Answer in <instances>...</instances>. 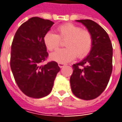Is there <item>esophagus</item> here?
Returning a JSON list of instances; mask_svg holds the SVG:
<instances>
[{
	"instance_id": "obj_1",
	"label": "esophagus",
	"mask_w": 122,
	"mask_h": 122,
	"mask_svg": "<svg viewBox=\"0 0 122 122\" xmlns=\"http://www.w3.org/2000/svg\"><path fill=\"white\" fill-rule=\"evenodd\" d=\"M58 65H59V67L61 68L63 67H64L65 65V63H58Z\"/></svg>"
}]
</instances>
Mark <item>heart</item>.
I'll return each mask as SVG.
<instances>
[{"label": "heart", "mask_w": 122, "mask_h": 122, "mask_svg": "<svg viewBox=\"0 0 122 122\" xmlns=\"http://www.w3.org/2000/svg\"><path fill=\"white\" fill-rule=\"evenodd\" d=\"M57 34L47 32L43 37V42L49 51L57 49L61 45V40H66V48L58 49L50 55V58L59 63H67L77 59H83L91 51L93 37L89 30L82 29L81 26L71 23H66L56 29Z\"/></svg>", "instance_id": "heart-1"}]
</instances>
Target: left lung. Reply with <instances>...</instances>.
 <instances>
[{
	"label": "left lung",
	"instance_id": "1",
	"mask_svg": "<svg viewBox=\"0 0 122 122\" xmlns=\"http://www.w3.org/2000/svg\"><path fill=\"white\" fill-rule=\"evenodd\" d=\"M91 32L92 48L79 63L73 65L70 77L73 93L77 97L91 100L97 97L106 88L112 72L113 47L106 31L92 20H77Z\"/></svg>",
	"mask_w": 122,
	"mask_h": 122
}]
</instances>
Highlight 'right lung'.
Segmentation results:
<instances>
[{"mask_svg":"<svg viewBox=\"0 0 122 122\" xmlns=\"http://www.w3.org/2000/svg\"><path fill=\"white\" fill-rule=\"evenodd\" d=\"M53 22L32 17L23 23L12 41L10 65L21 92L33 98L49 95L60 68L55 61L41 65L48 57L43 37Z\"/></svg>","mask_w":122,"mask_h":122,"instance_id":"obj_1","label":"right lung"}]
</instances>
